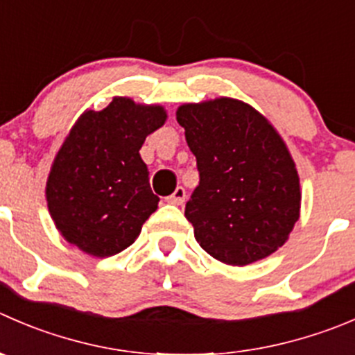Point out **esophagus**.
<instances>
[{"label":"esophagus","mask_w":355,"mask_h":355,"mask_svg":"<svg viewBox=\"0 0 355 355\" xmlns=\"http://www.w3.org/2000/svg\"><path fill=\"white\" fill-rule=\"evenodd\" d=\"M185 199H187V192H185V189L184 187H177V189H175L173 194L168 196L166 201L171 202V205L180 206V205H184Z\"/></svg>","instance_id":"1"}]
</instances>
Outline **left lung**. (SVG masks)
<instances>
[{
    "label": "left lung",
    "instance_id": "8db88e82",
    "mask_svg": "<svg viewBox=\"0 0 355 355\" xmlns=\"http://www.w3.org/2000/svg\"><path fill=\"white\" fill-rule=\"evenodd\" d=\"M177 121L198 163L185 218L199 246L229 265L272 254L300 216V180L283 139L234 98L180 105Z\"/></svg>",
    "mask_w": 355,
    "mask_h": 355
}]
</instances>
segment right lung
I'll return each mask as SVG.
<instances>
[{"label":"right lung","instance_id":"add662e5","mask_svg":"<svg viewBox=\"0 0 355 355\" xmlns=\"http://www.w3.org/2000/svg\"><path fill=\"white\" fill-rule=\"evenodd\" d=\"M164 121L161 105L114 97L72 126L46 182L48 209L69 243L104 258L139 237L159 202L139 150Z\"/></svg>","mask_w":355,"mask_h":355}]
</instances>
